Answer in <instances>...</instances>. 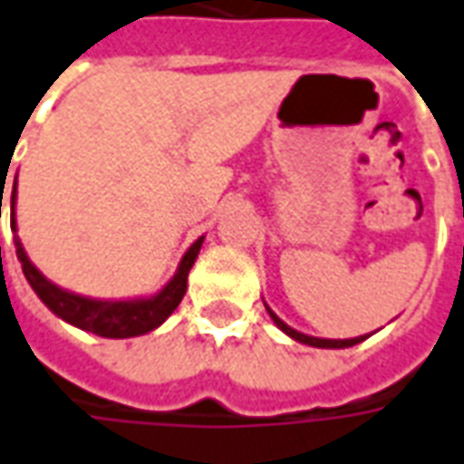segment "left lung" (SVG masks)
I'll return each mask as SVG.
<instances>
[{"label": "left lung", "instance_id": "left-lung-1", "mask_svg": "<svg viewBox=\"0 0 464 464\" xmlns=\"http://www.w3.org/2000/svg\"><path fill=\"white\" fill-rule=\"evenodd\" d=\"M266 304V302H264ZM266 312H269V317L274 320V324L285 333V335H289L292 340H297V343H302V345H312V348H351V345H358V343H363L368 335H361V338H348V340H330V338H312V335H304V333H299V330H295V327H289V324L285 323V320H279L276 317V312L266 304Z\"/></svg>", "mask_w": 464, "mask_h": 464}]
</instances>
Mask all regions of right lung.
I'll use <instances>...</instances> for the list:
<instances>
[{
	"label": "right lung",
	"instance_id": "right-lung-1",
	"mask_svg": "<svg viewBox=\"0 0 464 464\" xmlns=\"http://www.w3.org/2000/svg\"><path fill=\"white\" fill-rule=\"evenodd\" d=\"M2 182H5V178H2ZM2 192H5V188L0 190V216ZM14 203H17V178H14V188H12V231L17 233ZM14 246H17V258H20L24 279L30 282L34 295L45 302L47 310L53 312V314H58L60 320H65L68 324L86 330V333H93V335H101V338L121 340L152 333V330H157L160 324L165 323L172 312L178 310L179 299L185 297V289H188V274H190L192 264H195V258L200 254L203 236L185 251V256L179 258L175 276L157 295L137 299H93L68 292L63 286L53 285L45 274L34 266L17 236H14Z\"/></svg>",
	"mask_w": 464,
	"mask_h": 464
}]
</instances>
